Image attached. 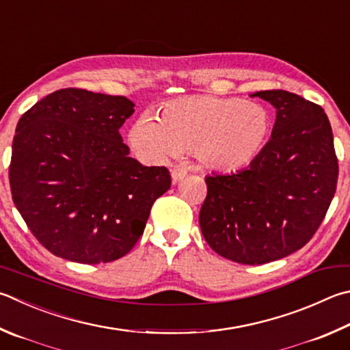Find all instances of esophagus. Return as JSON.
Returning <instances> with one entry per match:
<instances>
[{
  "instance_id": "obj_1",
  "label": "esophagus",
  "mask_w": 350,
  "mask_h": 350,
  "mask_svg": "<svg viewBox=\"0 0 350 350\" xmlns=\"http://www.w3.org/2000/svg\"><path fill=\"white\" fill-rule=\"evenodd\" d=\"M187 170H183L180 167H174L171 170V177H173V182H180L187 177Z\"/></svg>"
}]
</instances>
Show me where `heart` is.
Returning a JSON list of instances; mask_svg holds the SVG:
<instances>
[{
  "label": "heart",
  "instance_id": "heart-1",
  "mask_svg": "<svg viewBox=\"0 0 350 350\" xmlns=\"http://www.w3.org/2000/svg\"><path fill=\"white\" fill-rule=\"evenodd\" d=\"M272 119L263 105L211 94L174 99L159 116L144 113L130 130L135 153L162 163L191 150L203 167L237 171L250 167L269 141Z\"/></svg>",
  "mask_w": 350,
  "mask_h": 350
}]
</instances>
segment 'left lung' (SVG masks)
<instances>
[{"instance_id":"1","label":"left lung","mask_w":350,"mask_h":350,"mask_svg":"<svg viewBox=\"0 0 350 350\" xmlns=\"http://www.w3.org/2000/svg\"><path fill=\"white\" fill-rule=\"evenodd\" d=\"M252 96L277 110L271 141L247 170L205 177L199 224L219 256L263 265L312 239L334 199L338 161L320 105L284 90Z\"/></svg>"}]
</instances>
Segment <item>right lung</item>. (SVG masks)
<instances>
[{"label":"right lung","mask_w":350,"mask_h":350,"mask_svg":"<svg viewBox=\"0 0 350 350\" xmlns=\"http://www.w3.org/2000/svg\"><path fill=\"white\" fill-rule=\"evenodd\" d=\"M133 113L125 96L62 88L18 122L12 199L55 256L85 265L124 257L142 236L154 200L170 189L167 168L129 156L119 129Z\"/></svg>","instance_id":"1"}]
</instances>
